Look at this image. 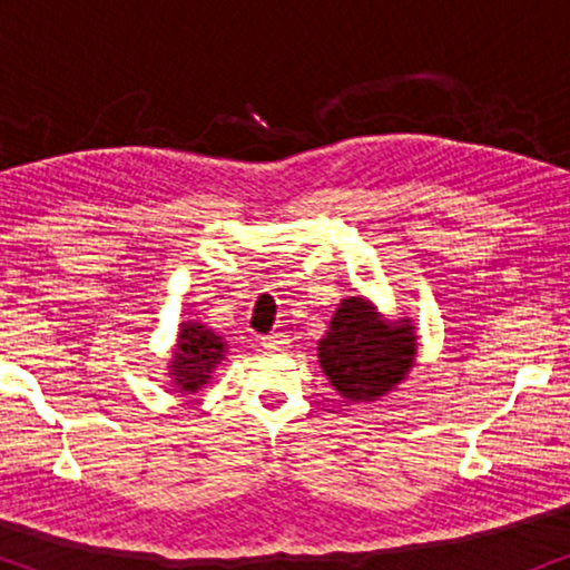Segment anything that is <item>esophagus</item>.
Returning a JSON list of instances; mask_svg holds the SVG:
<instances>
[{
    "instance_id": "esophagus-1",
    "label": "esophagus",
    "mask_w": 570,
    "mask_h": 570,
    "mask_svg": "<svg viewBox=\"0 0 570 570\" xmlns=\"http://www.w3.org/2000/svg\"><path fill=\"white\" fill-rule=\"evenodd\" d=\"M262 345L267 347V350H279V347H285V334L272 332V334H267V337H262Z\"/></svg>"
}]
</instances>
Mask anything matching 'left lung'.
Listing matches in <instances>:
<instances>
[{
    "label": "left lung",
    "instance_id": "obj_1",
    "mask_svg": "<svg viewBox=\"0 0 570 570\" xmlns=\"http://www.w3.org/2000/svg\"><path fill=\"white\" fill-rule=\"evenodd\" d=\"M316 350L322 371L342 400L376 402L415 368L417 326L410 316L386 318L365 295H347Z\"/></svg>",
    "mask_w": 570,
    "mask_h": 570
}]
</instances>
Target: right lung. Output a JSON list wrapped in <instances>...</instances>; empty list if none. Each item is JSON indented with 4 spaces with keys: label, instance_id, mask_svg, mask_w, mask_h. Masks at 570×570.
Returning a JSON list of instances; mask_svg holds the SVG:
<instances>
[{
    "label": "right lung",
    "instance_id": "right-lung-1",
    "mask_svg": "<svg viewBox=\"0 0 570 570\" xmlns=\"http://www.w3.org/2000/svg\"><path fill=\"white\" fill-rule=\"evenodd\" d=\"M228 342H225L215 330H209L197 318L178 324V340L174 345L168 361L170 386L178 394H194L202 386L209 384L217 365L225 361Z\"/></svg>",
    "mask_w": 570,
    "mask_h": 570
}]
</instances>
